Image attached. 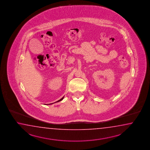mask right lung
Masks as SVG:
<instances>
[{"instance_id":"right-lung-1","label":"right lung","mask_w":150,"mask_h":150,"mask_svg":"<svg viewBox=\"0 0 150 150\" xmlns=\"http://www.w3.org/2000/svg\"><path fill=\"white\" fill-rule=\"evenodd\" d=\"M63 98H64V96H63V98H62V99H60V100H58V101H57V102H59V101H61V100H63ZM51 104H52V103H51Z\"/></svg>"}]
</instances>
